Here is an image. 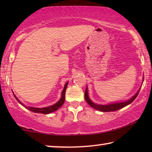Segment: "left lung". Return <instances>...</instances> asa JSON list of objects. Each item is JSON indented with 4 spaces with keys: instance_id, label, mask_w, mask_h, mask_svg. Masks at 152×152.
<instances>
[{
    "instance_id": "8db88e82",
    "label": "left lung",
    "mask_w": 152,
    "mask_h": 152,
    "mask_svg": "<svg viewBox=\"0 0 152 152\" xmlns=\"http://www.w3.org/2000/svg\"><path fill=\"white\" fill-rule=\"evenodd\" d=\"M140 89H139V91L137 92L136 94H135L134 96H133L132 98H130L127 101L122 102H116V103H113V104H105V105H102V104H97L93 103L92 101L91 100V99L89 98L88 94V88L86 87V91H85V99H86V102L89 105L91 106V107H93V109L98 110L99 111L102 112H110V111H118L122 108H123L126 106H127L132 102L136 98V97L138 96L139 91H140Z\"/></svg>"
}]
</instances>
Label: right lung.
<instances>
[{
    "label": "right lung",
    "mask_w": 152,
    "mask_h": 152,
    "mask_svg": "<svg viewBox=\"0 0 152 152\" xmlns=\"http://www.w3.org/2000/svg\"><path fill=\"white\" fill-rule=\"evenodd\" d=\"M68 84V82L66 83L65 86H64V88L63 89V91H62V93H61V98H60L59 100L58 101L57 103H55V104L50 106V107H44V108H35V107H26V106H25L21 102H20L19 100H18V99L15 96V95H14V96L15 97L16 100H17L22 106H23L25 108H26L27 109L30 110V111H32V112H34V113L48 114V113H52V112L57 111L59 108H60L62 105H63V104L64 103V101H65V93H66V88H67Z\"/></svg>",
    "instance_id": "obj_1"
}]
</instances>
